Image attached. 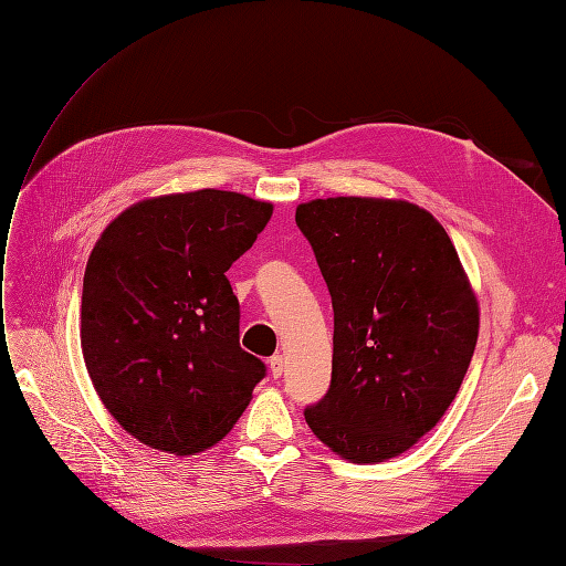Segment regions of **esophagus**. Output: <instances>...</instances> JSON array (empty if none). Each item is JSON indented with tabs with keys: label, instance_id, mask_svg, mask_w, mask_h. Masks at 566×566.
Listing matches in <instances>:
<instances>
[{
	"label": "esophagus",
	"instance_id": "obj_1",
	"mask_svg": "<svg viewBox=\"0 0 566 566\" xmlns=\"http://www.w3.org/2000/svg\"><path fill=\"white\" fill-rule=\"evenodd\" d=\"M269 368H271L273 378H281L283 370H285V358H283L281 354H273V356L269 358Z\"/></svg>",
	"mask_w": 566,
	"mask_h": 566
}]
</instances>
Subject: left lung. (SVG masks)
<instances>
[{
    "label": "left lung",
    "mask_w": 566,
    "mask_h": 566,
    "mask_svg": "<svg viewBox=\"0 0 566 566\" xmlns=\"http://www.w3.org/2000/svg\"><path fill=\"white\" fill-rule=\"evenodd\" d=\"M295 221L335 314L331 387L306 424L347 460L399 455L447 413L474 354L479 310L458 252L403 200H312Z\"/></svg>",
    "instance_id": "left-lung-1"
}]
</instances>
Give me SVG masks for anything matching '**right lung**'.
Instances as JSON below:
<instances>
[{"label": "right lung", "mask_w": 566, "mask_h": 566, "mask_svg": "<svg viewBox=\"0 0 566 566\" xmlns=\"http://www.w3.org/2000/svg\"><path fill=\"white\" fill-rule=\"evenodd\" d=\"M271 212V202L202 188L136 202L94 245L82 283L84 364L108 413L146 447H214L266 375L241 347L227 271Z\"/></svg>", "instance_id": "obj_1"}]
</instances>
